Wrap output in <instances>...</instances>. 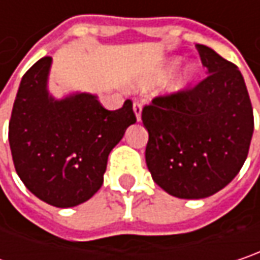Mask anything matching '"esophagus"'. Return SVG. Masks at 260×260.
Returning a JSON list of instances; mask_svg holds the SVG:
<instances>
[{
	"instance_id": "obj_1",
	"label": "esophagus",
	"mask_w": 260,
	"mask_h": 260,
	"mask_svg": "<svg viewBox=\"0 0 260 260\" xmlns=\"http://www.w3.org/2000/svg\"><path fill=\"white\" fill-rule=\"evenodd\" d=\"M142 106H143V103L140 102V101H135V102H133V109H135V114H136V120H138V121H140Z\"/></svg>"
}]
</instances>
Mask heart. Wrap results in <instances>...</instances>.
<instances>
[{"label": "heart", "instance_id": "1", "mask_svg": "<svg viewBox=\"0 0 260 260\" xmlns=\"http://www.w3.org/2000/svg\"><path fill=\"white\" fill-rule=\"evenodd\" d=\"M177 60H172V62H169L167 65H164L161 69H158L157 72L149 78V81H157L159 78H162L173 66L176 65ZM195 75V69L192 66H188L180 75H177L175 77L173 80H170V83L167 84V88L170 90V91H179V90H182V88H185L188 84L191 83V80L194 78Z\"/></svg>", "mask_w": 260, "mask_h": 260}]
</instances>
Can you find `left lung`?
Instances as JSON below:
<instances>
[{
  "label": "left lung",
  "mask_w": 260,
  "mask_h": 260,
  "mask_svg": "<svg viewBox=\"0 0 260 260\" xmlns=\"http://www.w3.org/2000/svg\"><path fill=\"white\" fill-rule=\"evenodd\" d=\"M207 77L142 109L154 182L177 198L198 200L225 188L241 170L253 135V108L238 68L197 44Z\"/></svg>",
  "instance_id": "1"
}]
</instances>
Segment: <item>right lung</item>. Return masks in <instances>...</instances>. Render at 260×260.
<instances>
[{"instance_id": "add662e5", "label": "right lung", "mask_w": 260, "mask_h": 260, "mask_svg": "<svg viewBox=\"0 0 260 260\" xmlns=\"http://www.w3.org/2000/svg\"><path fill=\"white\" fill-rule=\"evenodd\" d=\"M51 57L23 75L9 122L14 169L35 197L54 207L90 200L103 183L108 155L136 122L132 101L105 109L96 96L78 93L56 101L47 91Z\"/></svg>"}]
</instances>
